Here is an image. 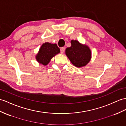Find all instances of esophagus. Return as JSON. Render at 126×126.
I'll use <instances>...</instances> for the list:
<instances>
[{
    "instance_id": "1",
    "label": "esophagus",
    "mask_w": 126,
    "mask_h": 126,
    "mask_svg": "<svg viewBox=\"0 0 126 126\" xmlns=\"http://www.w3.org/2000/svg\"><path fill=\"white\" fill-rule=\"evenodd\" d=\"M65 47H61L60 48V52L61 54H63L64 53V51H65Z\"/></svg>"
}]
</instances>
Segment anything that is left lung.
<instances>
[{
	"instance_id": "obj_1",
	"label": "left lung",
	"mask_w": 126,
	"mask_h": 126,
	"mask_svg": "<svg viewBox=\"0 0 126 126\" xmlns=\"http://www.w3.org/2000/svg\"><path fill=\"white\" fill-rule=\"evenodd\" d=\"M71 47L66 49L67 57L74 66L80 68L86 66L91 59V51L89 47L77 40H71Z\"/></svg>"
}]
</instances>
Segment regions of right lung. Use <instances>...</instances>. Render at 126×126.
Masks as SVG:
<instances>
[{"mask_svg": "<svg viewBox=\"0 0 126 126\" xmlns=\"http://www.w3.org/2000/svg\"><path fill=\"white\" fill-rule=\"evenodd\" d=\"M60 48L56 44H51L46 42L40 47L35 58L37 61L42 65L46 66L50 63L51 59L56 55L59 53Z\"/></svg>", "mask_w": 126, "mask_h": 126, "instance_id": "obj_1", "label": "right lung"}]
</instances>
